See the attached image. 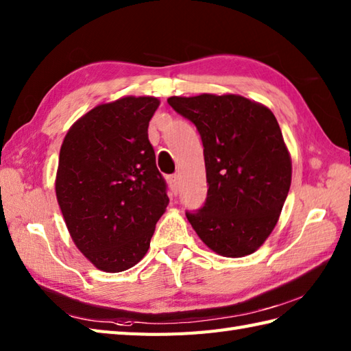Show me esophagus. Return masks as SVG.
<instances>
[{
    "mask_svg": "<svg viewBox=\"0 0 351 351\" xmlns=\"http://www.w3.org/2000/svg\"><path fill=\"white\" fill-rule=\"evenodd\" d=\"M178 183H180V178H178V176H171L168 178L169 189H171V192L174 193V195H177V192H178Z\"/></svg>",
    "mask_w": 351,
    "mask_h": 351,
    "instance_id": "34e87169",
    "label": "esophagus"
}]
</instances>
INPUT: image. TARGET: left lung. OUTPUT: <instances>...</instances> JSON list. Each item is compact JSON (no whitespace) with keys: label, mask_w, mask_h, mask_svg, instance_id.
Wrapping results in <instances>:
<instances>
[{"label":"left lung","mask_w":351,"mask_h":351,"mask_svg":"<svg viewBox=\"0 0 351 351\" xmlns=\"http://www.w3.org/2000/svg\"><path fill=\"white\" fill-rule=\"evenodd\" d=\"M204 145L206 204L186 217L213 252L240 258L274 231L291 184V156L267 106L239 95L173 96Z\"/></svg>","instance_id":"1"}]
</instances>
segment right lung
I'll use <instances>...</instances> for the list:
<instances>
[{"instance_id":"add662e5","label":"right lung","mask_w":351,"mask_h":351,"mask_svg":"<svg viewBox=\"0 0 351 351\" xmlns=\"http://www.w3.org/2000/svg\"><path fill=\"white\" fill-rule=\"evenodd\" d=\"M159 104L152 96L99 104L61 144L56 193L66 227L85 258L108 274L144 258L169 202L149 141Z\"/></svg>"}]
</instances>
